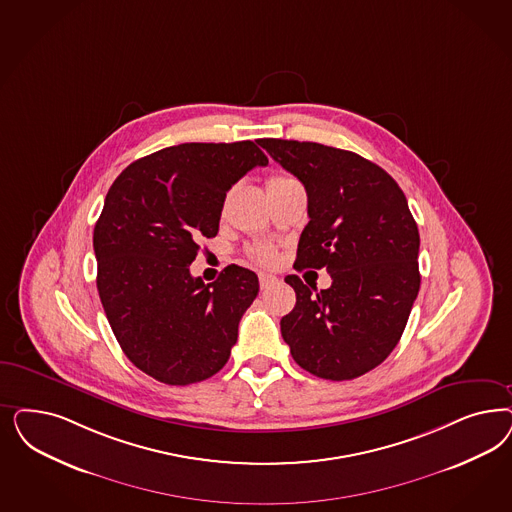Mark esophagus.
<instances>
[{
	"label": "esophagus",
	"mask_w": 512,
	"mask_h": 512,
	"mask_svg": "<svg viewBox=\"0 0 512 512\" xmlns=\"http://www.w3.org/2000/svg\"><path fill=\"white\" fill-rule=\"evenodd\" d=\"M279 281L275 275H269V273H260V286L262 288H269L271 284H275V282Z\"/></svg>",
	"instance_id": "1"
}]
</instances>
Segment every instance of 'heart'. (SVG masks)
Masks as SVG:
<instances>
[{
    "label": "heart",
    "mask_w": 512,
    "mask_h": 512,
    "mask_svg": "<svg viewBox=\"0 0 512 512\" xmlns=\"http://www.w3.org/2000/svg\"><path fill=\"white\" fill-rule=\"evenodd\" d=\"M286 181H292V179H288V177H271V179L267 181V188H271V186H275V184H281V182ZM250 256H252V260H256L258 264L264 265H271L277 260L275 250L271 247H267V245H258V247L252 248V250H250Z\"/></svg>",
    "instance_id": "1"
}]
</instances>
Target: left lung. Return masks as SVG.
Masks as SVG:
<instances>
[{"label":"left lung","instance_id":"left-lung-1","mask_svg":"<svg viewBox=\"0 0 512 512\" xmlns=\"http://www.w3.org/2000/svg\"><path fill=\"white\" fill-rule=\"evenodd\" d=\"M260 145L307 190L309 224L294 267H326L331 277L316 294L297 275L284 279L296 307L282 316V339L314 377H362L396 348L420 290V235L407 198L382 167L350 150L288 139Z\"/></svg>","mask_w":512,"mask_h":512}]
</instances>
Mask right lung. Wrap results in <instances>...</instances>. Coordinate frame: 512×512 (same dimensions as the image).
<instances>
[{
    "label": "right lung",
    "instance_id": "right-lung-1",
    "mask_svg": "<svg viewBox=\"0 0 512 512\" xmlns=\"http://www.w3.org/2000/svg\"><path fill=\"white\" fill-rule=\"evenodd\" d=\"M267 156L252 141L182 143L128 165L94 228L98 292L130 362L171 386L213 377L258 296L254 271L190 275L201 239L218 233L226 192Z\"/></svg>",
    "mask_w": 512,
    "mask_h": 512
}]
</instances>
